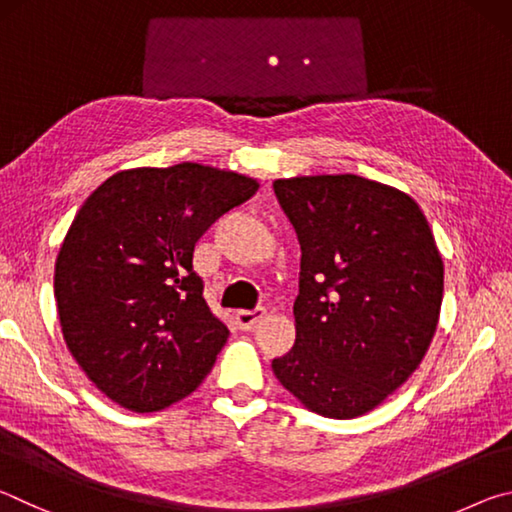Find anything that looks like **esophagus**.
<instances>
[{
    "label": "esophagus",
    "mask_w": 512,
    "mask_h": 512,
    "mask_svg": "<svg viewBox=\"0 0 512 512\" xmlns=\"http://www.w3.org/2000/svg\"><path fill=\"white\" fill-rule=\"evenodd\" d=\"M266 307H255V309H241L237 311V323L241 329H253L257 323H262L266 318Z\"/></svg>",
    "instance_id": "34e87169"
}]
</instances>
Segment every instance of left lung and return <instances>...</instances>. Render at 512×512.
Returning <instances> with one entry per match:
<instances>
[{
  "mask_svg": "<svg viewBox=\"0 0 512 512\" xmlns=\"http://www.w3.org/2000/svg\"><path fill=\"white\" fill-rule=\"evenodd\" d=\"M300 241L296 343L273 359L280 384L325 418L348 420L397 391L436 332L443 257L418 203L375 180L273 183Z\"/></svg>",
  "mask_w": 512,
  "mask_h": 512,
  "instance_id": "obj_1",
  "label": "left lung"
}]
</instances>
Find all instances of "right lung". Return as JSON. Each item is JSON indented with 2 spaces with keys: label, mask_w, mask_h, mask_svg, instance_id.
I'll list each match as a JSON object with an SVG mask.
<instances>
[{
  "label": "right lung",
  "mask_w": 512,
  "mask_h": 512,
  "mask_svg": "<svg viewBox=\"0 0 512 512\" xmlns=\"http://www.w3.org/2000/svg\"><path fill=\"white\" fill-rule=\"evenodd\" d=\"M257 180L196 162L119 171L69 225L54 273L63 339L85 375L135 413L183 400L228 327L203 298L194 246Z\"/></svg>",
  "instance_id": "add662e5"
}]
</instances>
